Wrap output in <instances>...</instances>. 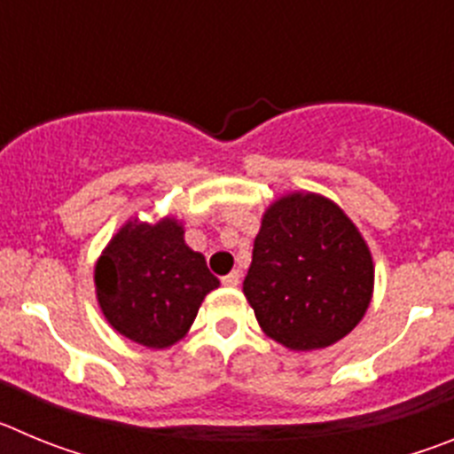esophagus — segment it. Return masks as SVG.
I'll return each mask as SVG.
<instances>
[{"label": "esophagus", "mask_w": 454, "mask_h": 454, "mask_svg": "<svg viewBox=\"0 0 454 454\" xmlns=\"http://www.w3.org/2000/svg\"><path fill=\"white\" fill-rule=\"evenodd\" d=\"M223 284H224V286H230V288L239 286V284H240V272L239 270H231L230 275H224L223 277Z\"/></svg>", "instance_id": "esophagus-1"}]
</instances>
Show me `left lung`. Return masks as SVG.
<instances>
[{
    "instance_id": "obj_1",
    "label": "left lung",
    "mask_w": 454,
    "mask_h": 454,
    "mask_svg": "<svg viewBox=\"0 0 454 454\" xmlns=\"http://www.w3.org/2000/svg\"><path fill=\"white\" fill-rule=\"evenodd\" d=\"M375 288L371 247L334 200L291 191L262 215L243 293L268 339L293 352L334 346Z\"/></svg>"
}]
</instances>
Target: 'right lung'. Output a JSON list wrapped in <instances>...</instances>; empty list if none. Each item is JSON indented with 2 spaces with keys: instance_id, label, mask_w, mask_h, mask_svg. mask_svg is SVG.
Returning a JSON list of instances; mask_svg holds the SVG:
<instances>
[{
  "instance_id": "obj_1",
  "label": "right lung",
  "mask_w": 454,
  "mask_h": 454,
  "mask_svg": "<svg viewBox=\"0 0 454 454\" xmlns=\"http://www.w3.org/2000/svg\"><path fill=\"white\" fill-rule=\"evenodd\" d=\"M184 234V223L175 215H134L95 262L99 311L118 334L138 346H175L188 334L204 298L220 286L202 252L188 247Z\"/></svg>"
}]
</instances>
